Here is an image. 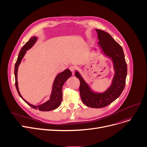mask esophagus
<instances>
[{
    "label": "esophagus",
    "instance_id": "1",
    "mask_svg": "<svg viewBox=\"0 0 147 147\" xmlns=\"http://www.w3.org/2000/svg\"><path fill=\"white\" fill-rule=\"evenodd\" d=\"M69 69H70V71H71V72H73V74H74V70H75L76 67H75L74 66L71 65V66H69Z\"/></svg>",
    "mask_w": 147,
    "mask_h": 147
}]
</instances>
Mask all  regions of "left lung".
<instances>
[{"label": "left lung", "instance_id": "obj_1", "mask_svg": "<svg viewBox=\"0 0 147 147\" xmlns=\"http://www.w3.org/2000/svg\"><path fill=\"white\" fill-rule=\"evenodd\" d=\"M96 31L99 45L105 55L111 58L114 64L115 74L111 85L104 93H95L78 71H76L75 76L80 82L79 91L82 102L89 107L99 109L110 105L121 95L125 86L127 69L121 46L110 34L101 30L96 29Z\"/></svg>", "mask_w": 147, "mask_h": 147}]
</instances>
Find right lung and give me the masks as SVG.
Listing matches in <instances>:
<instances>
[{"instance_id": "add662e5", "label": "right lung", "mask_w": 147, "mask_h": 147, "mask_svg": "<svg viewBox=\"0 0 147 147\" xmlns=\"http://www.w3.org/2000/svg\"><path fill=\"white\" fill-rule=\"evenodd\" d=\"M37 40L36 37H33L24 45L23 47L20 51L19 55L17 60L16 63L15 64V69H14V74H15V86H16L17 90L20 95V96L24 100V101L31 107L36 110H38L42 111H49L55 110L61 105L62 102V98H63V92H62V88L64 83L65 81L70 78L72 75L71 71L69 69H67L63 72H62L58 74L55 79V80L53 82V88L52 94L51 95V98L49 101L46 102L45 103L40 105H33L30 104L28 102H27L24 99H23L22 96L21 95L18 87V82H17V71H18V67L21 63V61L24 57L26 51L28 50L32 47L33 45Z\"/></svg>"}]
</instances>
